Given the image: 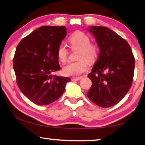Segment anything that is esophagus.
<instances>
[{
    "mask_svg": "<svg viewBox=\"0 0 145 145\" xmlns=\"http://www.w3.org/2000/svg\"><path fill=\"white\" fill-rule=\"evenodd\" d=\"M82 79V77H76V78H71V80L73 81H78Z\"/></svg>",
    "mask_w": 145,
    "mask_h": 145,
    "instance_id": "34e87169",
    "label": "esophagus"
}]
</instances>
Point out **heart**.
Listing matches in <instances>:
<instances>
[{"mask_svg":"<svg viewBox=\"0 0 145 145\" xmlns=\"http://www.w3.org/2000/svg\"><path fill=\"white\" fill-rule=\"evenodd\" d=\"M69 42L72 48H79L77 54L76 61L68 63L63 69L65 76H76L86 72L89 69L88 61L93 63L97 59L99 50L97 45L91 44V39L86 33L77 31L73 33L69 38ZM58 59L61 63L67 61L69 55V50L64 44H61L57 48Z\"/></svg>","mask_w":145,"mask_h":145,"instance_id":"1","label":"heart"}]
</instances>
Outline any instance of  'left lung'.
<instances>
[{"label": "left lung", "mask_w": 145, "mask_h": 145, "mask_svg": "<svg viewBox=\"0 0 145 145\" xmlns=\"http://www.w3.org/2000/svg\"><path fill=\"white\" fill-rule=\"evenodd\" d=\"M99 48V57L88 76L91 101L102 108L114 106L127 94L133 82L135 59L127 41L107 27L89 29Z\"/></svg>", "instance_id": "1"}]
</instances>
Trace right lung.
Masks as SVG:
<instances>
[{
	"mask_svg": "<svg viewBox=\"0 0 145 145\" xmlns=\"http://www.w3.org/2000/svg\"><path fill=\"white\" fill-rule=\"evenodd\" d=\"M65 26H44L18 44L13 60L16 82L34 104L46 106L57 100L65 89L67 77L52 76L60 70L57 48L67 31Z\"/></svg>",
	"mask_w": 145,
	"mask_h": 145,
	"instance_id": "obj_1",
	"label": "right lung"
}]
</instances>
